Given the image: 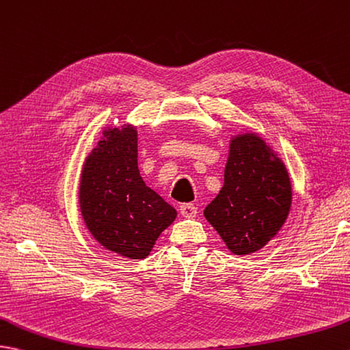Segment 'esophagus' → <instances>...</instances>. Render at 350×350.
Returning a JSON list of instances; mask_svg holds the SVG:
<instances>
[{"mask_svg":"<svg viewBox=\"0 0 350 350\" xmlns=\"http://www.w3.org/2000/svg\"><path fill=\"white\" fill-rule=\"evenodd\" d=\"M198 213V208L195 207L191 202H185V204L180 206V215L183 217H195Z\"/></svg>","mask_w":350,"mask_h":350,"instance_id":"34e87169","label":"esophagus"}]
</instances>
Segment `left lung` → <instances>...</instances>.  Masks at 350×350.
<instances>
[{"mask_svg":"<svg viewBox=\"0 0 350 350\" xmlns=\"http://www.w3.org/2000/svg\"><path fill=\"white\" fill-rule=\"evenodd\" d=\"M224 177L204 216L232 254H254L275 237L289 215L288 170L261 137L246 133L231 140Z\"/></svg>","mask_w":350,"mask_h":350,"instance_id":"8db88e82","label":"left lung"}]
</instances>
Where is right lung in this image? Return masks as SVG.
Returning <instances> with one entry per match:
<instances>
[{
	"mask_svg": "<svg viewBox=\"0 0 350 350\" xmlns=\"http://www.w3.org/2000/svg\"><path fill=\"white\" fill-rule=\"evenodd\" d=\"M86 228L107 250L143 259L177 216L174 207L146 186L137 164V129L107 128L89 153L79 189Z\"/></svg>",
	"mask_w": 350,
	"mask_h": 350,
	"instance_id": "obj_1",
	"label": "right lung"
}]
</instances>
